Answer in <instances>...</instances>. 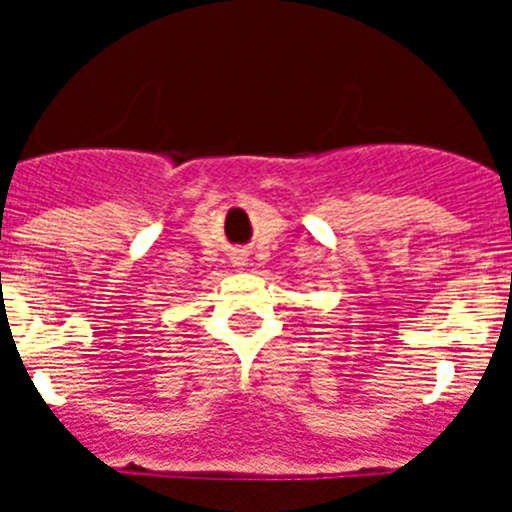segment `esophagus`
Here are the masks:
<instances>
[{
	"mask_svg": "<svg viewBox=\"0 0 512 512\" xmlns=\"http://www.w3.org/2000/svg\"><path fill=\"white\" fill-rule=\"evenodd\" d=\"M235 266H238V269H243V266H246V259H243V256H235Z\"/></svg>",
	"mask_w": 512,
	"mask_h": 512,
	"instance_id": "1",
	"label": "esophagus"
}]
</instances>
